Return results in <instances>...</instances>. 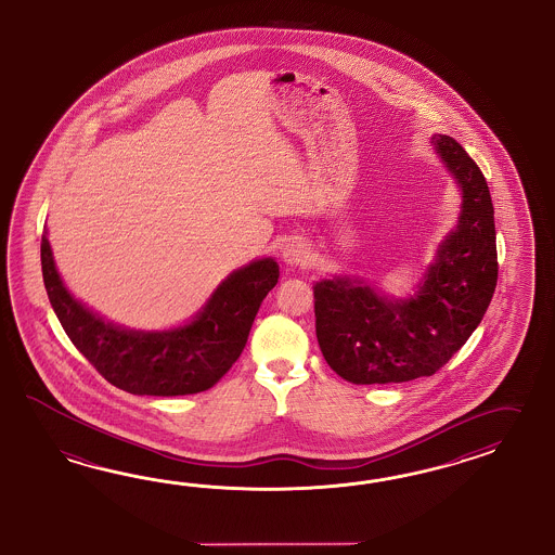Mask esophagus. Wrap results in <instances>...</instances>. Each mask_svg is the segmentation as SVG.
Here are the masks:
<instances>
[{
    "mask_svg": "<svg viewBox=\"0 0 555 555\" xmlns=\"http://www.w3.org/2000/svg\"><path fill=\"white\" fill-rule=\"evenodd\" d=\"M283 260L288 267H307L311 262V248L302 240H291L283 248Z\"/></svg>",
    "mask_w": 555,
    "mask_h": 555,
    "instance_id": "1",
    "label": "esophagus"
}]
</instances>
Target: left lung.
Returning a JSON list of instances; mask_svg holds the SVG:
<instances>
[{"label": "left lung", "mask_w": 555, "mask_h": 555, "mask_svg": "<svg viewBox=\"0 0 555 555\" xmlns=\"http://www.w3.org/2000/svg\"><path fill=\"white\" fill-rule=\"evenodd\" d=\"M463 192L459 224L410 299H386L360 279L313 286L317 341L351 384H400L433 375L477 330L496 286L494 210L479 165L452 137H433Z\"/></svg>", "instance_id": "left-lung-1"}]
</instances>
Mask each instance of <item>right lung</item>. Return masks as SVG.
Here are the masks:
<instances>
[{"mask_svg":"<svg viewBox=\"0 0 555 555\" xmlns=\"http://www.w3.org/2000/svg\"><path fill=\"white\" fill-rule=\"evenodd\" d=\"M40 256L48 299L70 341L108 384L137 396L210 390L238 360L260 302L279 283V264L260 258L234 270L192 323L145 333L113 325L78 302L62 285L46 234Z\"/></svg>","mask_w":555,"mask_h":555,"instance_id":"obj_1","label":"right lung"}]
</instances>
